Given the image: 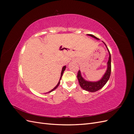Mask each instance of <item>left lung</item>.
I'll return each mask as SVG.
<instances>
[{
  "label": "left lung",
  "mask_w": 134,
  "mask_h": 134,
  "mask_svg": "<svg viewBox=\"0 0 134 134\" xmlns=\"http://www.w3.org/2000/svg\"><path fill=\"white\" fill-rule=\"evenodd\" d=\"M87 35L91 36V37L94 38L95 39L99 40V39L98 38H97L94 35L91 34H87ZM103 42L105 44V46H106L107 51L108 52L109 58L108 62L107 63V70L106 72H105L104 75H103V76L102 77V78L98 81H96V82H92V81L87 80L82 76V73H81V71L80 70H79L78 72V75H77V78H78L80 86L82 89H83L84 90L88 92H95L100 90V89L106 84V83L108 82L109 77H110L111 71V56L110 52H109L108 48H107L106 43L104 42Z\"/></svg>",
  "instance_id": "obj_1"
}]
</instances>
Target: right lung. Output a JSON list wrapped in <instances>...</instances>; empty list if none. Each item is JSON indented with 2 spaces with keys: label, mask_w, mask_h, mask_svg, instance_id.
<instances>
[{
  "label": "right lung",
  "mask_w": 134,
  "mask_h": 134,
  "mask_svg": "<svg viewBox=\"0 0 134 134\" xmlns=\"http://www.w3.org/2000/svg\"><path fill=\"white\" fill-rule=\"evenodd\" d=\"M65 69H66V66H64L63 67V68H62V72H61V76H60V80H59V82H58V84L56 85V86L52 89V90H51V91H49L48 92V93H50V92H52L53 91H54V90H55L56 88H57L58 87V86H59V84H60V80H61V79H62V76H63V73H64V71H65Z\"/></svg>",
  "instance_id": "add662e5"
}]
</instances>
